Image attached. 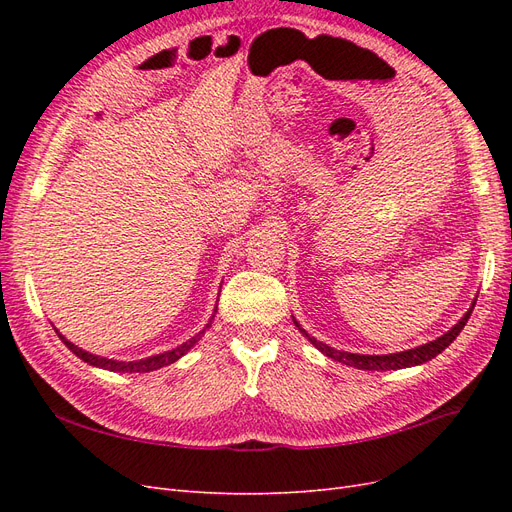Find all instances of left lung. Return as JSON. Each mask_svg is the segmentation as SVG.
Here are the masks:
<instances>
[{
	"mask_svg": "<svg viewBox=\"0 0 512 512\" xmlns=\"http://www.w3.org/2000/svg\"><path fill=\"white\" fill-rule=\"evenodd\" d=\"M474 305H476V301L472 303V307L468 309L466 316H463V318L455 324V327H453L451 331H448V333H444L442 337L433 339V342H429V344L416 346V348H412V350L393 352V354H352V352H344V350H335V348H331V346H327V344L318 342V339L309 335L297 320H294V318H292V320H294V324H297V327H299V331L309 339V342H312L322 354H327L329 359L339 361V363H344V365H350V367H356V369L389 371V369H404V367H414V365L427 363V361L433 359V356H438L442 350H446L448 346L453 344V339L461 333V329L466 327L468 318L472 316Z\"/></svg>",
	"mask_w": 512,
	"mask_h": 512,
	"instance_id": "left-lung-1",
	"label": "left lung"
}]
</instances>
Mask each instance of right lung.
<instances>
[{
  "label": "right lung",
  "mask_w": 512,
  "mask_h": 512,
  "mask_svg": "<svg viewBox=\"0 0 512 512\" xmlns=\"http://www.w3.org/2000/svg\"><path fill=\"white\" fill-rule=\"evenodd\" d=\"M215 312H218V309H213V316L209 318V322L205 324V329L200 331L198 335H194V337H190L188 342H183L181 346H177V348H173V350H166V352H162V354H153V356H147V359H141V361H115V359H106V356H96V354H91V352H87V350H83V348H79V346H74L72 342H68V339L64 337V335H59L61 339H64V344L79 356V359H83L85 363H89V365H94V367H102V369H108V371H121V374H143V371H153V369H160V367H166V365H170V363H175V361H179L181 356L188 352L200 337L205 335V331L211 327V320L215 318ZM57 331V329H55Z\"/></svg>",
  "instance_id": "1"
}]
</instances>
